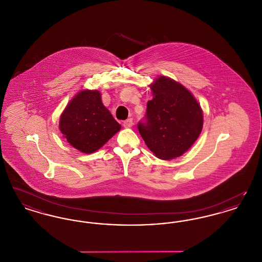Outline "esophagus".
Segmentation results:
<instances>
[{"label": "esophagus", "instance_id": "34e87169", "mask_svg": "<svg viewBox=\"0 0 262 262\" xmlns=\"http://www.w3.org/2000/svg\"><path fill=\"white\" fill-rule=\"evenodd\" d=\"M134 125V123H133V119H126L125 122H124V126L125 127H132Z\"/></svg>", "mask_w": 262, "mask_h": 262}]
</instances>
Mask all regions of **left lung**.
Segmentation results:
<instances>
[{"label":"left lung","mask_w":262,"mask_h":262,"mask_svg":"<svg viewBox=\"0 0 262 262\" xmlns=\"http://www.w3.org/2000/svg\"><path fill=\"white\" fill-rule=\"evenodd\" d=\"M146 122L137 128L145 144L163 160L182 156L200 137L203 115L200 103L180 82L160 75L150 84Z\"/></svg>","instance_id":"1"}]
</instances>
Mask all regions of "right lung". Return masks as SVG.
Returning a JSON list of instances; mask_svg holds the SVG:
<instances>
[{
	"instance_id": "add662e5",
	"label": "right lung",
	"mask_w": 262,
	"mask_h": 262,
	"mask_svg": "<svg viewBox=\"0 0 262 262\" xmlns=\"http://www.w3.org/2000/svg\"><path fill=\"white\" fill-rule=\"evenodd\" d=\"M60 130L68 142L82 153L100 149L121 125L103 105L98 90H83L69 102L61 115Z\"/></svg>"
}]
</instances>
